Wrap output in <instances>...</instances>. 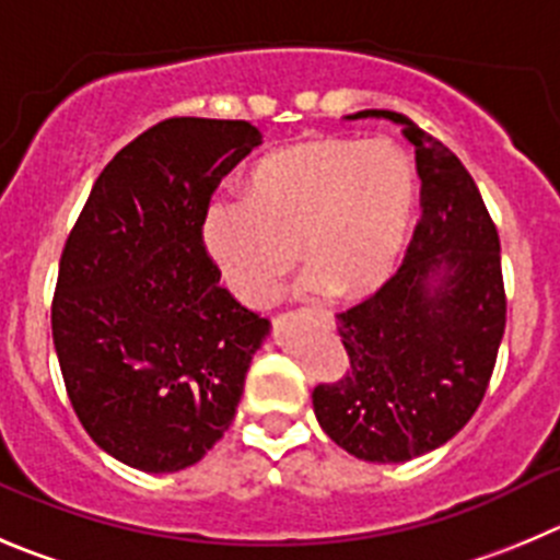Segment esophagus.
I'll use <instances>...</instances> for the list:
<instances>
[{
    "instance_id": "34e87169",
    "label": "esophagus",
    "mask_w": 560,
    "mask_h": 560,
    "mask_svg": "<svg viewBox=\"0 0 560 560\" xmlns=\"http://www.w3.org/2000/svg\"><path fill=\"white\" fill-rule=\"evenodd\" d=\"M322 316H324V318H327V322H332V318H329V313H322Z\"/></svg>"
}]
</instances>
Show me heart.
<instances>
[{"mask_svg":"<svg viewBox=\"0 0 560 560\" xmlns=\"http://www.w3.org/2000/svg\"><path fill=\"white\" fill-rule=\"evenodd\" d=\"M412 203V167L393 142L311 137L253 167L247 197L206 209L203 244L244 305L266 307L296 260L335 300L390 275Z\"/></svg>","mask_w":560,"mask_h":560,"instance_id":"b5f03b06","label":"heart"}]
</instances>
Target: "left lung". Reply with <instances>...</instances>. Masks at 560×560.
Returning a JSON list of instances; mask_svg holds the SVG:
<instances>
[{
  "label": "left lung",
  "mask_w": 560,
  "mask_h": 560,
  "mask_svg": "<svg viewBox=\"0 0 560 560\" xmlns=\"http://www.w3.org/2000/svg\"><path fill=\"white\" fill-rule=\"evenodd\" d=\"M415 145L420 220L396 275L338 313L343 376L313 390L332 443L365 462H407L448 443L483 401L505 329L500 238L465 164L401 112Z\"/></svg>",
  "instance_id": "8db88e82"
}]
</instances>
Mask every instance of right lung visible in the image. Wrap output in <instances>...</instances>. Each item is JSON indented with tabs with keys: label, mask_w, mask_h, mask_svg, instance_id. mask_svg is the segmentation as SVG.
I'll use <instances>...</instances> for the list:
<instances>
[{
	"label": "right lung",
	"mask_w": 560,
	"mask_h": 560,
	"mask_svg": "<svg viewBox=\"0 0 560 560\" xmlns=\"http://www.w3.org/2000/svg\"><path fill=\"white\" fill-rule=\"evenodd\" d=\"M264 135L247 120L167 117L101 170L62 247L51 335L93 443L175 472L236 418L269 318L220 285L203 217Z\"/></svg>",
	"instance_id": "add662e5"
}]
</instances>
